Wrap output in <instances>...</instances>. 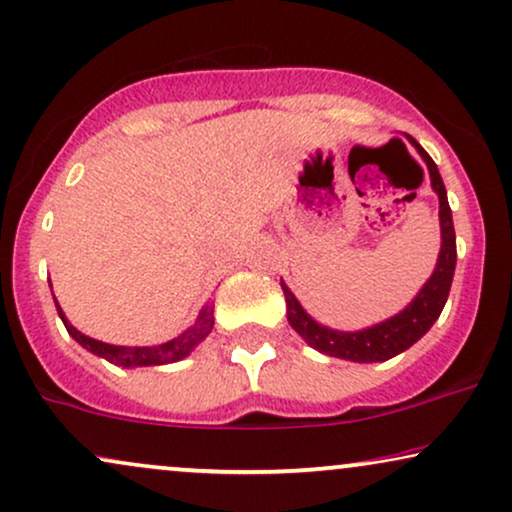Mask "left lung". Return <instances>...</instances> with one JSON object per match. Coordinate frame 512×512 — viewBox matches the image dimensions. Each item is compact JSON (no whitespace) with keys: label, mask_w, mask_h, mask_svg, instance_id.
I'll return each instance as SVG.
<instances>
[{"label":"left lung","mask_w":512,"mask_h":512,"mask_svg":"<svg viewBox=\"0 0 512 512\" xmlns=\"http://www.w3.org/2000/svg\"><path fill=\"white\" fill-rule=\"evenodd\" d=\"M415 150L420 152L429 169V178H432L434 193L439 195V221H441V250L439 260H436L434 274L429 276L427 283L420 288V293L410 300L405 310L398 315L379 322L374 326L360 331H336L329 326L319 324L303 310L298 298L291 293V288L281 281L283 295H286V317L288 324L298 331L300 338L310 348L319 350V353L329 357H341V360L350 362H384L396 357L403 350H408L412 343L432 329V324L439 319L443 305L448 300V291H451L453 272H455V229H453V214L448 207L446 186H443L439 169H436L434 159L424 152V147L417 140L410 138Z\"/></svg>","instance_id":"obj_1"}]
</instances>
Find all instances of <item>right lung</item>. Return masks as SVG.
<instances>
[{
  "mask_svg": "<svg viewBox=\"0 0 512 512\" xmlns=\"http://www.w3.org/2000/svg\"><path fill=\"white\" fill-rule=\"evenodd\" d=\"M54 303H57V300H54ZM57 312L61 322L66 326V331H69V336L76 338V343H80L85 350H90L92 355L104 357V360L112 362L116 367H155L183 360V357L193 353L195 346H200V343L205 341L214 326V305H205L200 310V315H197L195 324L188 326L183 334L171 338V341L159 343V346H112V343L95 341V338L80 334L76 326L66 319L64 312H61L59 303Z\"/></svg>",
  "mask_w": 512,
  "mask_h": 512,
  "instance_id": "right-lung-1",
  "label": "right lung"
}]
</instances>
